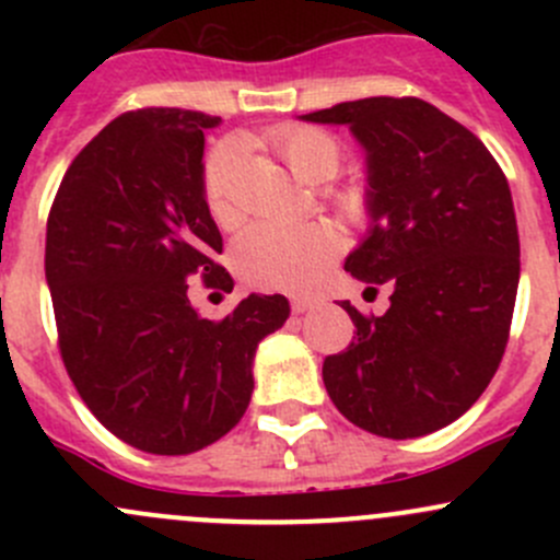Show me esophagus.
<instances>
[{
	"instance_id": "obj_1",
	"label": "esophagus",
	"mask_w": 560,
	"mask_h": 560,
	"mask_svg": "<svg viewBox=\"0 0 560 560\" xmlns=\"http://www.w3.org/2000/svg\"><path fill=\"white\" fill-rule=\"evenodd\" d=\"M290 303H292V312H295V314H306V312H312V308L316 306V298L295 295Z\"/></svg>"
}]
</instances>
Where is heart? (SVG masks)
<instances>
[{
	"instance_id": "b5f03b06",
	"label": "heart",
	"mask_w": 560,
	"mask_h": 560,
	"mask_svg": "<svg viewBox=\"0 0 560 560\" xmlns=\"http://www.w3.org/2000/svg\"><path fill=\"white\" fill-rule=\"evenodd\" d=\"M270 143L279 151L290 171L306 184H327L338 173L343 151L330 132L308 124H287L270 135ZM235 149L230 143L217 145L202 167V200L217 224L230 228L238 222L241 211L233 195ZM330 200L347 217L358 219L365 211V195L358 186L330 191ZM338 252V233L325 222L276 228V224H252L235 238L233 262L248 284L262 290H306L319 279Z\"/></svg>"
}]
</instances>
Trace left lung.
I'll use <instances>...</instances> for the list:
<instances>
[{
	"label": "left lung",
	"instance_id": "left-lung-1",
	"mask_svg": "<svg viewBox=\"0 0 560 560\" xmlns=\"http://www.w3.org/2000/svg\"><path fill=\"white\" fill-rule=\"evenodd\" d=\"M303 121L347 124L365 149L371 228L343 270L393 290L382 316L341 303L358 336L325 358L327 395L363 431L425 436L471 409L510 341L521 238L506 175L425 100H354Z\"/></svg>",
	"mask_w": 560,
	"mask_h": 560
}]
</instances>
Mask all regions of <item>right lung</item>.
Here are the masks:
<instances>
[{
	"label": "right lung",
	"instance_id": "right-lung-1",
	"mask_svg": "<svg viewBox=\"0 0 560 560\" xmlns=\"http://www.w3.org/2000/svg\"><path fill=\"white\" fill-rule=\"evenodd\" d=\"M200 110L113 118L72 160L48 213L45 279L59 352L92 415L151 455H189L233 431L252 400L257 343L290 316L248 295L224 319L189 303L191 276L233 290L202 200Z\"/></svg>",
	"mask_w": 560,
	"mask_h": 560
}]
</instances>
